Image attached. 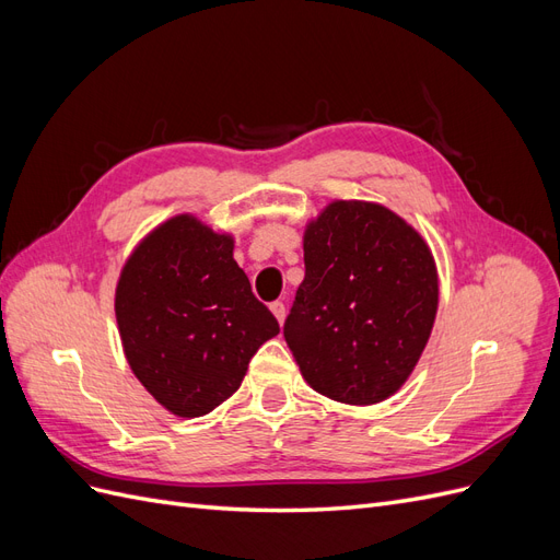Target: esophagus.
<instances>
[{
	"label": "esophagus",
	"instance_id": "1",
	"mask_svg": "<svg viewBox=\"0 0 560 560\" xmlns=\"http://www.w3.org/2000/svg\"><path fill=\"white\" fill-rule=\"evenodd\" d=\"M270 313L276 315L278 325H282V322H284V303H282V301H273V303H270Z\"/></svg>",
	"mask_w": 560,
	"mask_h": 560
}]
</instances>
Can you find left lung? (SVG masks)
<instances>
[{
	"label": "left lung",
	"instance_id": "obj_1",
	"mask_svg": "<svg viewBox=\"0 0 560 560\" xmlns=\"http://www.w3.org/2000/svg\"><path fill=\"white\" fill-rule=\"evenodd\" d=\"M303 278L284 341L315 393L350 406L393 397L439 308L428 241L374 200H331L303 229Z\"/></svg>",
	"mask_w": 560,
	"mask_h": 560
}]
</instances>
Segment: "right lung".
Instances as JSON below:
<instances>
[{
    "mask_svg": "<svg viewBox=\"0 0 560 560\" xmlns=\"http://www.w3.org/2000/svg\"><path fill=\"white\" fill-rule=\"evenodd\" d=\"M235 238L191 212L165 219L132 247L114 313L126 362L177 418L214 411L241 387L252 354L280 334L233 259Z\"/></svg>",
    "mask_w": 560,
    "mask_h": 560,
    "instance_id": "obj_1",
    "label": "right lung"
}]
</instances>
